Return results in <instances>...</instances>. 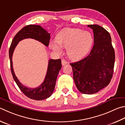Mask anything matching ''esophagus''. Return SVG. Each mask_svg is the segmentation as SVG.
<instances>
[{"mask_svg": "<svg viewBox=\"0 0 125 125\" xmlns=\"http://www.w3.org/2000/svg\"><path fill=\"white\" fill-rule=\"evenodd\" d=\"M67 64H68V62L67 61H65V60H62V65H63V66L66 65Z\"/></svg>", "mask_w": 125, "mask_h": 125, "instance_id": "34e87169", "label": "esophagus"}]
</instances>
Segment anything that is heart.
Returning <instances> with one entry per match:
<instances>
[{"mask_svg":"<svg viewBox=\"0 0 125 125\" xmlns=\"http://www.w3.org/2000/svg\"><path fill=\"white\" fill-rule=\"evenodd\" d=\"M94 37L89 31L78 28H65L57 35L56 41H51L50 47L55 51L61 52V47L67 49L69 57L78 61L84 57L91 49Z\"/></svg>","mask_w":125,"mask_h":125,"instance_id":"b5f03b06","label":"heart"}]
</instances>
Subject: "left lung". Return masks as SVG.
Listing matches in <instances>:
<instances>
[{
    "mask_svg": "<svg viewBox=\"0 0 125 125\" xmlns=\"http://www.w3.org/2000/svg\"><path fill=\"white\" fill-rule=\"evenodd\" d=\"M87 26L94 32V46L87 57L70 65L78 90L83 94H91L98 92L110 83L115 57L109 33L98 25Z\"/></svg>",
    "mask_w": 125,
    "mask_h": 125,
    "instance_id": "left-lung-1",
    "label": "left lung"
}]
</instances>
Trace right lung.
Wrapping results in <instances>:
<instances>
[{"label":"right lung","mask_w":125,"mask_h":125,"mask_svg":"<svg viewBox=\"0 0 125 125\" xmlns=\"http://www.w3.org/2000/svg\"><path fill=\"white\" fill-rule=\"evenodd\" d=\"M27 38L37 40L46 46H48L50 39V34L39 25H28L23 27L16 34L9 49L11 73L20 89L29 98L37 101L43 100L50 97L55 89L57 78L59 72L62 68L61 60L51 59L49 61L48 68L44 82L38 87L31 88L22 85L15 75L13 71L12 57L13 51L18 43L21 40Z\"/></svg>","instance_id":"1"}]
</instances>
